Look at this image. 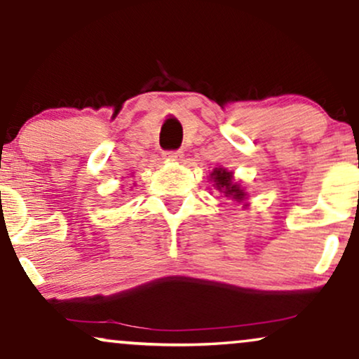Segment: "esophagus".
Segmentation results:
<instances>
[{
    "label": "esophagus",
    "mask_w": 359,
    "mask_h": 359,
    "mask_svg": "<svg viewBox=\"0 0 359 359\" xmlns=\"http://www.w3.org/2000/svg\"><path fill=\"white\" fill-rule=\"evenodd\" d=\"M163 156H165L167 160H172V162H180V160L184 158V154L180 150H174V151H165Z\"/></svg>",
    "instance_id": "34e87169"
}]
</instances>
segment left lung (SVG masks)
<instances>
[{
    "instance_id": "left-lung-1",
    "label": "left lung",
    "mask_w": 359,
    "mask_h": 359,
    "mask_svg": "<svg viewBox=\"0 0 359 359\" xmlns=\"http://www.w3.org/2000/svg\"><path fill=\"white\" fill-rule=\"evenodd\" d=\"M211 179L214 180L216 191H219L222 197H228V199L236 201V203H243L246 199L245 189L241 187V184L234 182L233 172H228L222 167H216L211 172Z\"/></svg>"
}]
</instances>
